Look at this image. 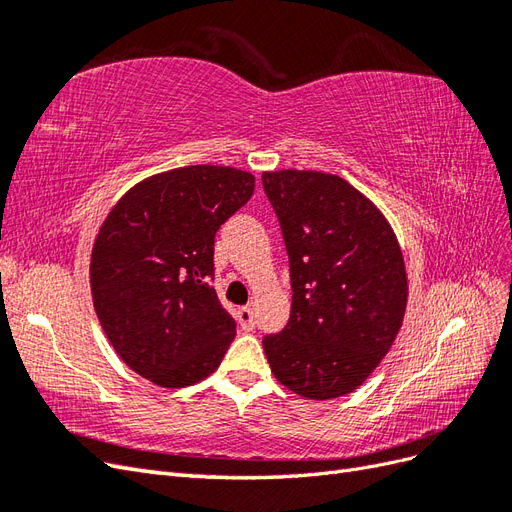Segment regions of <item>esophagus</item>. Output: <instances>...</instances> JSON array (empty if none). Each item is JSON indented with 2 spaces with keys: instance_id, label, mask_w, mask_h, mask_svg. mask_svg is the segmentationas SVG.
Listing matches in <instances>:
<instances>
[{
  "instance_id": "esophagus-1",
  "label": "esophagus",
  "mask_w": 512,
  "mask_h": 512,
  "mask_svg": "<svg viewBox=\"0 0 512 512\" xmlns=\"http://www.w3.org/2000/svg\"><path fill=\"white\" fill-rule=\"evenodd\" d=\"M237 320H239V324H241V327H243L245 331H252V329L256 327L254 309H252L250 305H245V307L239 309V312H237Z\"/></svg>"
}]
</instances>
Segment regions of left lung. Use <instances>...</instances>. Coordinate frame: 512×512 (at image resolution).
Wrapping results in <instances>:
<instances>
[{"instance_id": "8db88e82", "label": "left lung", "mask_w": 512, "mask_h": 512, "mask_svg": "<svg viewBox=\"0 0 512 512\" xmlns=\"http://www.w3.org/2000/svg\"><path fill=\"white\" fill-rule=\"evenodd\" d=\"M290 262L288 324L265 335L267 361L307 399L352 393L389 352L408 303L404 256L380 209L337 175L262 173Z\"/></svg>"}]
</instances>
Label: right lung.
Returning a JSON list of instances; mask_svg holds the SVG:
<instances>
[{"label":"right lung","mask_w":512,"mask_h":512,"mask_svg":"<svg viewBox=\"0 0 512 512\" xmlns=\"http://www.w3.org/2000/svg\"><path fill=\"white\" fill-rule=\"evenodd\" d=\"M254 194L232 166H183L123 194L91 250V297L108 342L138 376L181 389L213 374L237 324L213 280L215 232Z\"/></svg>","instance_id":"add662e5"}]
</instances>
